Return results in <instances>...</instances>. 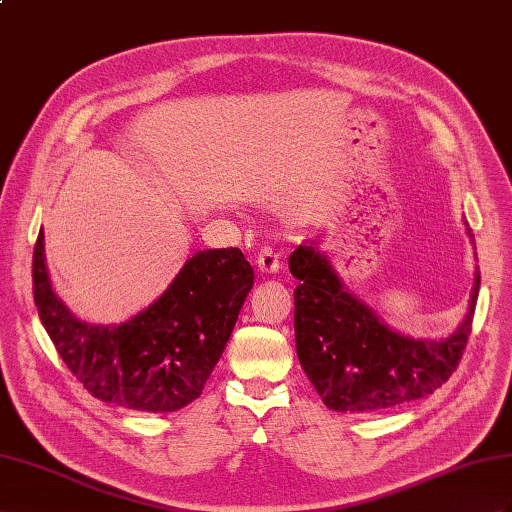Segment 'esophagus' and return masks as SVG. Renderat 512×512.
<instances>
[{"instance_id":"obj_1","label":"esophagus","mask_w":512,"mask_h":512,"mask_svg":"<svg viewBox=\"0 0 512 512\" xmlns=\"http://www.w3.org/2000/svg\"><path fill=\"white\" fill-rule=\"evenodd\" d=\"M257 266H259V270H261V272H266V274L279 272L281 264H279V255H277V251H274V248H270V246H264V248H261V251L257 253Z\"/></svg>"}]
</instances>
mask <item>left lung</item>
Returning <instances> with one entry per match:
<instances>
[{"label": "left lung", "instance_id": "obj_1", "mask_svg": "<svg viewBox=\"0 0 512 512\" xmlns=\"http://www.w3.org/2000/svg\"><path fill=\"white\" fill-rule=\"evenodd\" d=\"M467 233L474 238L471 229ZM290 272L300 281L294 290L298 361L329 409L376 413L424 398L448 381L461 361L480 272L463 322L443 339H415L387 326L348 290L316 240L296 246Z\"/></svg>", "mask_w": 512, "mask_h": 512}]
</instances>
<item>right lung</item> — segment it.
<instances>
[{"label": "right lung", "mask_w": 512, "mask_h": 512, "mask_svg": "<svg viewBox=\"0 0 512 512\" xmlns=\"http://www.w3.org/2000/svg\"><path fill=\"white\" fill-rule=\"evenodd\" d=\"M34 303L73 376L101 402L170 413L201 396L255 274L240 248L194 253L166 292L121 324H90L51 287L45 233L34 246Z\"/></svg>", "instance_id": "right-lung-1"}]
</instances>
